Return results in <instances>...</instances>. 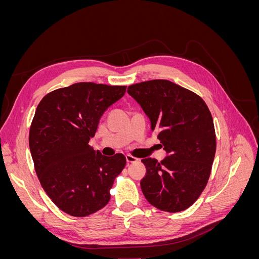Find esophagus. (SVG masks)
Listing matches in <instances>:
<instances>
[{
  "mask_svg": "<svg viewBox=\"0 0 259 259\" xmlns=\"http://www.w3.org/2000/svg\"><path fill=\"white\" fill-rule=\"evenodd\" d=\"M126 162L127 163H136V162H138V159L131 154H126Z\"/></svg>",
  "mask_w": 259,
  "mask_h": 259,
  "instance_id": "obj_1",
  "label": "esophagus"
}]
</instances>
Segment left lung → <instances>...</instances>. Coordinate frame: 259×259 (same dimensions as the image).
Masks as SVG:
<instances>
[{"label":"left lung","instance_id":"1","mask_svg":"<svg viewBox=\"0 0 259 259\" xmlns=\"http://www.w3.org/2000/svg\"><path fill=\"white\" fill-rule=\"evenodd\" d=\"M143 108L167 156L147 158L140 180L143 193L154 207L177 213L190 207L204 190L216 152L213 117L197 94L167 80L128 86ZM161 146V147H162Z\"/></svg>","mask_w":259,"mask_h":259}]
</instances>
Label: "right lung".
<instances>
[{"label":"right lung","instance_id":"obj_1","mask_svg":"<svg viewBox=\"0 0 259 259\" xmlns=\"http://www.w3.org/2000/svg\"><path fill=\"white\" fill-rule=\"evenodd\" d=\"M125 92L126 86L75 83L49 93L36 108L29 133L34 168L50 199L69 215L89 216L110 200L126 159L103 155L89 142L101 115Z\"/></svg>","mask_w":259,"mask_h":259}]
</instances>
